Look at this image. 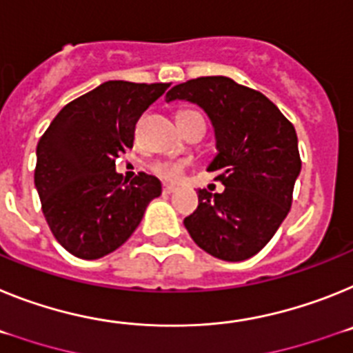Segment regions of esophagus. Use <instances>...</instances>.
Instances as JSON below:
<instances>
[{"label":"esophagus","mask_w":353,"mask_h":353,"mask_svg":"<svg viewBox=\"0 0 353 353\" xmlns=\"http://www.w3.org/2000/svg\"><path fill=\"white\" fill-rule=\"evenodd\" d=\"M172 192H176V186L163 185V194H172Z\"/></svg>","instance_id":"obj_1"}]
</instances>
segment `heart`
<instances>
[{
	"instance_id": "b5f03b06",
	"label": "heart",
	"mask_w": 353,
	"mask_h": 353,
	"mask_svg": "<svg viewBox=\"0 0 353 353\" xmlns=\"http://www.w3.org/2000/svg\"><path fill=\"white\" fill-rule=\"evenodd\" d=\"M194 117H202V115L199 112H192V110H183V112H179V115H177V121H179L181 124V122H185L188 121V119ZM183 170H185V165L176 163V161H158V163L152 165V172L165 181L181 179Z\"/></svg>"
}]
</instances>
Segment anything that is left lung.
<instances>
[{
    "label": "left lung",
    "instance_id": "left-lung-1",
    "mask_svg": "<svg viewBox=\"0 0 353 353\" xmlns=\"http://www.w3.org/2000/svg\"><path fill=\"white\" fill-rule=\"evenodd\" d=\"M199 104L214 128L216 156L208 170L225 190H199V206L185 219L192 240L223 261L256 256L290 213L302 168L295 128L261 92L225 76L179 83L167 94Z\"/></svg>",
    "mask_w": 353,
    "mask_h": 353
}]
</instances>
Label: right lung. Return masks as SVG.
Wrapping results in <instances>:
<instances>
[{"instance_id": "1", "label": "right lung", "mask_w": 353, "mask_h": 353, "mask_svg": "<svg viewBox=\"0 0 353 353\" xmlns=\"http://www.w3.org/2000/svg\"><path fill=\"white\" fill-rule=\"evenodd\" d=\"M168 87L106 81L65 104L39 140L35 188L42 213L72 256L99 259L117 250L161 195L158 177L140 172L128 183L115 159L133 147L140 115Z\"/></svg>"}]
</instances>
